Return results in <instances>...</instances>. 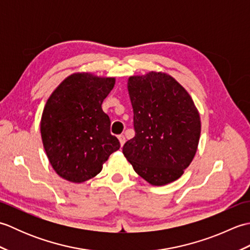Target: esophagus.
<instances>
[{"label": "esophagus", "instance_id": "esophagus-1", "mask_svg": "<svg viewBox=\"0 0 250 250\" xmlns=\"http://www.w3.org/2000/svg\"><path fill=\"white\" fill-rule=\"evenodd\" d=\"M118 140H119V142H120V145H121V147L125 145V135H119L118 136Z\"/></svg>", "mask_w": 250, "mask_h": 250}]
</instances>
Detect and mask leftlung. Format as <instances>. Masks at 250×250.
<instances>
[{"instance_id":"left-lung-1","label":"left lung","mask_w":250,"mask_h":250,"mask_svg":"<svg viewBox=\"0 0 250 250\" xmlns=\"http://www.w3.org/2000/svg\"><path fill=\"white\" fill-rule=\"evenodd\" d=\"M135 136L122 152L153 186L178 179L198 149L201 120L189 93L172 76L149 72L128 79Z\"/></svg>"}]
</instances>
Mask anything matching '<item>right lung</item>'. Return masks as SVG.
<instances>
[{"label":"right lung","instance_id":"add662e5","mask_svg":"<svg viewBox=\"0 0 250 250\" xmlns=\"http://www.w3.org/2000/svg\"><path fill=\"white\" fill-rule=\"evenodd\" d=\"M115 86L114 77L75 73L51 93L41 120L42 141L52 168L72 183H83L102 171L118 150L110 119L102 103Z\"/></svg>","mask_w":250,"mask_h":250}]
</instances>
